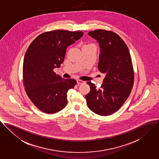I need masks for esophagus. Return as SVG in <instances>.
Returning <instances> with one entry per match:
<instances>
[{"instance_id":"1","label":"esophagus","mask_w":159,"mask_h":159,"mask_svg":"<svg viewBox=\"0 0 159 159\" xmlns=\"http://www.w3.org/2000/svg\"><path fill=\"white\" fill-rule=\"evenodd\" d=\"M77 83L78 84H84V81L81 80H77Z\"/></svg>"}]
</instances>
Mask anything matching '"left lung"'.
Here are the masks:
<instances>
[{
    "mask_svg": "<svg viewBox=\"0 0 159 159\" xmlns=\"http://www.w3.org/2000/svg\"><path fill=\"white\" fill-rule=\"evenodd\" d=\"M99 44L98 69L106 75L99 89L88 82L90 91L85 96L88 108L94 113L107 116L123 106L134 85V70L129 49L122 38L111 31L88 32Z\"/></svg>",
    "mask_w": 159,
    "mask_h": 159,
    "instance_id": "1",
    "label": "left lung"
}]
</instances>
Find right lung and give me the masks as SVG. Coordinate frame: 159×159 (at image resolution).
Returning a JSON list of instances; mask_svg holds the SVG:
<instances>
[{
  "instance_id": "obj_1",
  "label": "right lung",
  "mask_w": 159,
  "mask_h": 159,
  "mask_svg": "<svg viewBox=\"0 0 159 159\" xmlns=\"http://www.w3.org/2000/svg\"><path fill=\"white\" fill-rule=\"evenodd\" d=\"M83 35L81 31L47 32L29 46L24 58L23 83L27 96L41 111L52 114L66 106L67 92L77 82L62 78L53 69L60 67L67 48Z\"/></svg>"
}]
</instances>
